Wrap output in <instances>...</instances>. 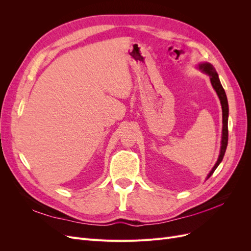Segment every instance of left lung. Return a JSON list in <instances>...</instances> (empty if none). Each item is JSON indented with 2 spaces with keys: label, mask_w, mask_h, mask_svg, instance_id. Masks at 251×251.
Masks as SVG:
<instances>
[{
  "label": "left lung",
  "mask_w": 251,
  "mask_h": 251,
  "mask_svg": "<svg viewBox=\"0 0 251 251\" xmlns=\"http://www.w3.org/2000/svg\"><path fill=\"white\" fill-rule=\"evenodd\" d=\"M200 69L207 73L209 76H210V81H211V85L214 87V89L216 90V92L220 98V101H221L222 104V113H223V131H222V141H221V151H220V156L218 158V161L215 164L214 168L210 171V173L208 174V177L209 178L214 172L216 171V169L218 168V165L221 163V161L223 160V157L225 154V151L227 148V143H228V102H227V97L225 94V91L221 85V82H220L219 76L218 74L215 70V68L212 67L210 64L207 63H204L201 64L199 66Z\"/></svg>",
  "instance_id": "8db88e82"
}]
</instances>
